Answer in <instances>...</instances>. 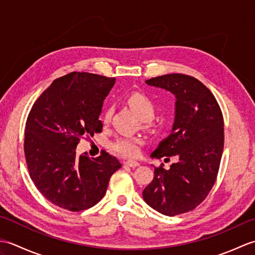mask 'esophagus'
<instances>
[{
  "mask_svg": "<svg viewBox=\"0 0 255 255\" xmlns=\"http://www.w3.org/2000/svg\"><path fill=\"white\" fill-rule=\"evenodd\" d=\"M124 164L127 165V166H130V167H137L139 165V162L132 161V160H128L126 162H124Z\"/></svg>",
  "mask_w": 255,
  "mask_h": 255,
  "instance_id": "obj_1",
  "label": "esophagus"
}]
</instances>
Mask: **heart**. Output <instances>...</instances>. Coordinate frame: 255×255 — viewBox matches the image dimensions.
Masks as SVG:
<instances>
[{"label":"heart","instance_id":"b5f03b06","mask_svg":"<svg viewBox=\"0 0 255 255\" xmlns=\"http://www.w3.org/2000/svg\"><path fill=\"white\" fill-rule=\"evenodd\" d=\"M127 104L137 114V116L143 122V126L150 130H158L159 125L153 122L152 117L155 113V106L147 95L140 92H133L127 96ZM113 115V108L108 107L103 116V123L108 125ZM141 140L138 137H119L111 144V149L114 152L125 158H136L140 152Z\"/></svg>","mask_w":255,"mask_h":255}]
</instances>
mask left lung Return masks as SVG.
I'll return each mask as SVG.
<instances>
[{
	"label": "left lung",
	"mask_w": 255,
	"mask_h": 255,
	"mask_svg": "<svg viewBox=\"0 0 255 255\" xmlns=\"http://www.w3.org/2000/svg\"><path fill=\"white\" fill-rule=\"evenodd\" d=\"M145 83L176 99L172 132L151 158L176 156L177 161L169 170L155 167L142 192L150 207L172 217L196 208L213 188L224 150V117L214 94L191 75L165 74Z\"/></svg>",
	"instance_id": "8db88e82"
}]
</instances>
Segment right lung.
Masks as SVG:
<instances>
[{"instance_id": "right-lung-1", "label": "right lung", "mask_w": 255, "mask_h": 255, "mask_svg": "<svg viewBox=\"0 0 255 255\" xmlns=\"http://www.w3.org/2000/svg\"><path fill=\"white\" fill-rule=\"evenodd\" d=\"M115 78L71 72L56 79L34 103L27 117L24 151L30 178L42 196L58 207L81 211L104 197L115 156H78L82 138L101 132L103 102Z\"/></svg>"}]
</instances>
